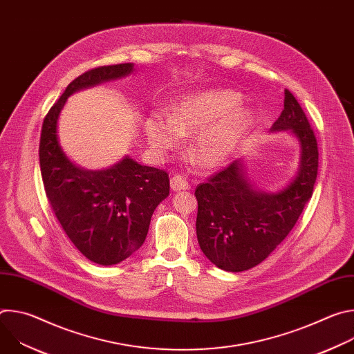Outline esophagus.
Here are the masks:
<instances>
[{"label": "esophagus", "instance_id": "1", "mask_svg": "<svg viewBox=\"0 0 354 354\" xmlns=\"http://www.w3.org/2000/svg\"><path fill=\"white\" fill-rule=\"evenodd\" d=\"M171 187H172V190H175V192H178V190H186V189H189V183H187V180H186L183 176L175 175V176L171 178Z\"/></svg>", "mask_w": 354, "mask_h": 354}]
</instances>
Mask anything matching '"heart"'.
Here are the masks:
<instances>
[{"mask_svg": "<svg viewBox=\"0 0 354 354\" xmlns=\"http://www.w3.org/2000/svg\"><path fill=\"white\" fill-rule=\"evenodd\" d=\"M239 95L228 89L205 91L182 99L172 116L164 111L151 113L145 120L149 145L161 157L178 148L182 134H197L193 149L206 165L227 161L252 124V115L237 108Z\"/></svg>", "mask_w": 354, "mask_h": 354, "instance_id": "b5f03b06", "label": "heart"}]
</instances>
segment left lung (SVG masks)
I'll list each match as a JSON object with an SVG mask.
<instances>
[{
	"label": "left lung",
	"mask_w": 354,
	"mask_h": 354,
	"mask_svg": "<svg viewBox=\"0 0 354 354\" xmlns=\"http://www.w3.org/2000/svg\"><path fill=\"white\" fill-rule=\"evenodd\" d=\"M280 130H290L301 147L299 171L286 189L274 194L255 190L246 180L243 164L235 160L194 190L200 249L225 272H243L263 262L292 230L313 196L318 142L288 89H284V109L272 127Z\"/></svg>",
	"instance_id": "left-lung-1"
}]
</instances>
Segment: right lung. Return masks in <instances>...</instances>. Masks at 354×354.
<instances>
[{"instance_id": "right-lung-1", "label": "right lung", "mask_w": 354, "mask_h": 354, "mask_svg": "<svg viewBox=\"0 0 354 354\" xmlns=\"http://www.w3.org/2000/svg\"><path fill=\"white\" fill-rule=\"evenodd\" d=\"M131 71L133 64L124 63L77 77L47 112L40 134L39 161L48 203L74 246L102 266L127 259L142 245L156 207L169 194V175L129 157L105 171L81 169L63 153L57 119L73 92Z\"/></svg>"}]
</instances>
